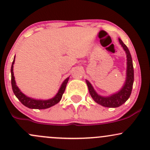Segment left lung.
I'll list each match as a JSON object with an SVG mask.
<instances>
[{"instance_id": "obj_1", "label": "left lung", "mask_w": 150, "mask_h": 150, "mask_svg": "<svg viewBox=\"0 0 150 150\" xmlns=\"http://www.w3.org/2000/svg\"><path fill=\"white\" fill-rule=\"evenodd\" d=\"M119 42L124 50L125 51L127 55V78L122 88L118 93L113 94L111 96L103 97L98 95L94 90L93 87L92 86L90 82L86 80L89 92L94 101L96 102L98 104L106 107V108H117V107L121 106L129 98L132 90L133 82H134V68H133L131 54L128 47L120 38H119Z\"/></svg>"}]
</instances>
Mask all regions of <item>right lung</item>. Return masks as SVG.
Wrapping results in <instances>:
<instances>
[{"mask_svg": "<svg viewBox=\"0 0 150 150\" xmlns=\"http://www.w3.org/2000/svg\"><path fill=\"white\" fill-rule=\"evenodd\" d=\"M15 62V57L14 60L13 61L12 65H11V85H12V89L15 95L16 96V98L18 99L21 103L23 105H25L27 108H30V109H47V108H50V107L53 106V105H56L57 103H58L61 100L62 95H63L64 92L65 90V88H66V85L67 82H68L69 78L65 79L64 80L63 83H62L61 87L59 89L58 92L56 94L54 98H51V99L46 100H35L33 98H29L27 97L25 95H24L22 92L20 90V89L18 88V86L16 85V81H15V77L13 74V64Z\"/></svg>", "mask_w": 150, "mask_h": 150, "instance_id": "1", "label": "right lung"}]
</instances>
